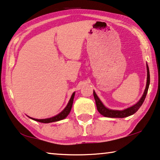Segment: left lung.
<instances>
[{
    "instance_id": "8db88e82",
    "label": "left lung",
    "mask_w": 160,
    "mask_h": 160,
    "mask_svg": "<svg viewBox=\"0 0 160 160\" xmlns=\"http://www.w3.org/2000/svg\"><path fill=\"white\" fill-rule=\"evenodd\" d=\"M147 86H146L144 93H143L141 99L139 100V102L131 107L128 108V109H126L125 110H122V111H119V110H112V109H107V108H106L103 105L102 102H101L98 96H96L95 92L93 91V96L96 101V107H97V109L98 111L99 112V113L101 114H102L103 116L107 117V118H123L130 115H132V114L136 113V112L138 110L139 108L141 107V105L143 104V102H144L145 98L146 96H147V94L148 92V86H149L150 75H149V69H148V64L147 65Z\"/></svg>"
}]
</instances>
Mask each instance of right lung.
Returning <instances> with one entry per match:
<instances>
[{
	"mask_svg": "<svg viewBox=\"0 0 160 160\" xmlns=\"http://www.w3.org/2000/svg\"><path fill=\"white\" fill-rule=\"evenodd\" d=\"M74 97H75V93H72V96H71L70 100H69V102L67 107H65V109L63 110L61 113H59L58 114H57V115H56L54 117H53V118H47V119H42V120H38V119H34V118H30L35 121H38V122H42V123H49V122H57V121H58V120H63V119H64L65 118H66V117L69 114V112H70L72 107Z\"/></svg>",
	"mask_w": 160,
	"mask_h": 160,
	"instance_id": "obj_1",
	"label": "right lung"
}]
</instances>
